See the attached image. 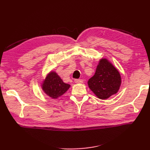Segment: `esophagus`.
Instances as JSON below:
<instances>
[{
    "instance_id": "34e87169",
    "label": "esophagus",
    "mask_w": 150,
    "mask_h": 150,
    "mask_svg": "<svg viewBox=\"0 0 150 150\" xmlns=\"http://www.w3.org/2000/svg\"><path fill=\"white\" fill-rule=\"evenodd\" d=\"M75 83H83V79H75Z\"/></svg>"
}]
</instances>
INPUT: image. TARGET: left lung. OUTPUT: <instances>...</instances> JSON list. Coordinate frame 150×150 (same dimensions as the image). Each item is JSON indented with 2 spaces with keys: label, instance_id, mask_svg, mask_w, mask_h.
Listing matches in <instances>:
<instances>
[{
  "label": "left lung",
  "instance_id": "1",
  "mask_svg": "<svg viewBox=\"0 0 150 150\" xmlns=\"http://www.w3.org/2000/svg\"><path fill=\"white\" fill-rule=\"evenodd\" d=\"M121 85L118 71L106 59H101L95 75L88 81L90 89L100 99H107L118 92Z\"/></svg>",
  "mask_w": 150,
  "mask_h": 150
}]
</instances>
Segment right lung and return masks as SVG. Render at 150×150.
<instances>
[{
  "label": "right lung",
  "mask_w": 150,
  "mask_h": 150,
  "mask_svg": "<svg viewBox=\"0 0 150 150\" xmlns=\"http://www.w3.org/2000/svg\"><path fill=\"white\" fill-rule=\"evenodd\" d=\"M42 89L47 95L52 98H57L69 89L70 85L65 83L56 73L52 71L44 81Z\"/></svg>",
  "instance_id": "right-lung-1"
}]
</instances>
